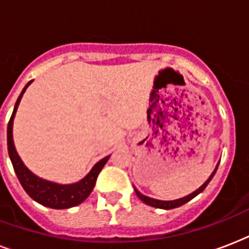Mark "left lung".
I'll use <instances>...</instances> for the list:
<instances>
[{
  "label": "left lung",
  "instance_id": "obj_1",
  "mask_svg": "<svg viewBox=\"0 0 249 249\" xmlns=\"http://www.w3.org/2000/svg\"><path fill=\"white\" fill-rule=\"evenodd\" d=\"M218 165L219 162L217 163V166H215L214 171L212 173L211 177L205 180V183H204L203 186L198 187L197 190L194 191L192 194L187 195V196H184V197H180V198H177V200H169V201H165V200H157V198H152V197H148V196H145V195L140 194L136 188H135V192H136V195H138V197L142 200V203H145L146 205H151V207H155V208H160V209H174V208H178L180 207V205H183V204L188 203L190 200H192V198L195 197V196H197L200 192H203L204 190H205V187L209 184V182L212 180V178L214 177L215 171H217V169H218Z\"/></svg>",
  "mask_w": 249,
  "mask_h": 249
}]
</instances>
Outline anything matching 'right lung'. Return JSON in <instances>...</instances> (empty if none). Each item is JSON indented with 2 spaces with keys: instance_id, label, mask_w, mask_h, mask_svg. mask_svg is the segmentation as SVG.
Wrapping results in <instances>:
<instances>
[{
  "instance_id": "obj_1",
  "label": "right lung",
  "mask_w": 249,
  "mask_h": 249,
  "mask_svg": "<svg viewBox=\"0 0 249 249\" xmlns=\"http://www.w3.org/2000/svg\"><path fill=\"white\" fill-rule=\"evenodd\" d=\"M31 82L27 83V86L23 88L22 93L19 94L18 100L15 103L14 110L11 114V118L7 124V151L9 157L11 160L13 167H14L15 174L18 177L19 182L22 184L27 194L30 195L31 198L35 201L41 204L44 207L52 208V209H67V208L76 207L86 200L89 194L93 191L100 171L103 170L104 165L107 162L110 156L104 157L94 165L88 174L79 182L71 183V184H59V183L46 180L36 174H34L28 167L23 163L22 159L19 157L18 152L15 149L14 140H13V123H14L15 113L18 110L19 103L23 97V93L26 92L27 87L30 86Z\"/></svg>"
}]
</instances>
